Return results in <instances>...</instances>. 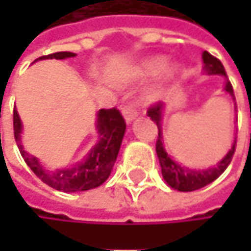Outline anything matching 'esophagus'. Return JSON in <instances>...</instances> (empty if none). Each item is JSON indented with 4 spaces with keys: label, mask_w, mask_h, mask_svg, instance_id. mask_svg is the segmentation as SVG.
<instances>
[{
    "label": "esophagus",
    "mask_w": 251,
    "mask_h": 251,
    "mask_svg": "<svg viewBox=\"0 0 251 251\" xmlns=\"http://www.w3.org/2000/svg\"><path fill=\"white\" fill-rule=\"evenodd\" d=\"M122 113H124L125 121L127 124H130V122L136 118V115H138L136 109H135L132 104H126V106H124V107H122Z\"/></svg>",
    "instance_id": "34e87169"
}]
</instances>
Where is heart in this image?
I'll list each match as a JSON object with an SVG mask.
<instances>
[{"mask_svg":"<svg viewBox=\"0 0 251 251\" xmlns=\"http://www.w3.org/2000/svg\"><path fill=\"white\" fill-rule=\"evenodd\" d=\"M166 64H167V59L164 56H157V58L148 61V64H147V73L148 74H155L160 70H163L166 67Z\"/></svg>","mask_w":251,"mask_h":251,"instance_id":"b5f03b06","label":"heart"}]
</instances>
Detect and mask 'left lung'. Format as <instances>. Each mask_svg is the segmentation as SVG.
<instances>
[{
	"instance_id": "1",
	"label": "left lung",
	"mask_w": 251,
	"mask_h": 251,
	"mask_svg": "<svg viewBox=\"0 0 251 251\" xmlns=\"http://www.w3.org/2000/svg\"><path fill=\"white\" fill-rule=\"evenodd\" d=\"M203 58V64H205V71L209 74V75H224L226 76V70H224V65L221 64V61L215 56H212L209 52H203L202 55ZM226 91L229 93L232 97H234V90H232V85L229 81H226ZM235 100V97H234ZM163 109L164 106L161 103H155L152 104L147 115L151 118L152 122L157 124L158 127V136H157V144H155V151H157V155H158V160H160V166H161V173L164 180L167 181V184L173 189H177L180 192H193V190H198V189H202L205 187L206 184L212 183L214 180H217L220 176L226 172V169L229 166L231 160H232V155L235 152V144H232L231 150L228 151L226 157L215 166V167H211V169H206V170H190V169H186V167H181L178 166L177 163H175L170 155L166 152L164 147H163V141H161V118H163Z\"/></svg>"
}]
</instances>
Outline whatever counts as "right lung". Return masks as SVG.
Masks as SVG:
<instances>
[{"label": "right lung", "instance_id": "add662e5", "mask_svg": "<svg viewBox=\"0 0 251 251\" xmlns=\"http://www.w3.org/2000/svg\"><path fill=\"white\" fill-rule=\"evenodd\" d=\"M73 56H75V53L73 52H56V53L40 56L37 59H65ZM13 126H14V138L25 164L43 183L61 192H82L103 184L110 176V172L115 166L126 129L125 119L116 107L101 109L97 113V124H96L99 132V142L88 152L85 160L74 166L73 169H61V170L49 172L42 167V164L36 157L30 155L25 151L20 141L22 121L16 109L13 112Z\"/></svg>", "mask_w": 251, "mask_h": 251}]
</instances>
